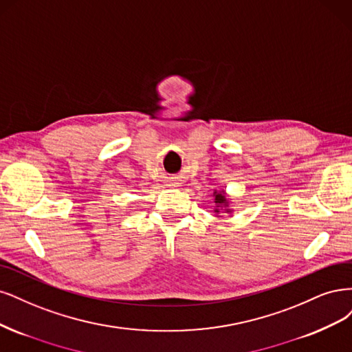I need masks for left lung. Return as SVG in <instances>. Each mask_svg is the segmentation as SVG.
<instances>
[{
  "instance_id": "left-lung-1",
  "label": "left lung",
  "mask_w": 352,
  "mask_h": 352,
  "mask_svg": "<svg viewBox=\"0 0 352 352\" xmlns=\"http://www.w3.org/2000/svg\"><path fill=\"white\" fill-rule=\"evenodd\" d=\"M213 197H214V212L217 213H219L222 209L225 210V212H232L231 209H230V203H228V200H226V196H225V191L222 190V191H214L213 192Z\"/></svg>"
}]
</instances>
